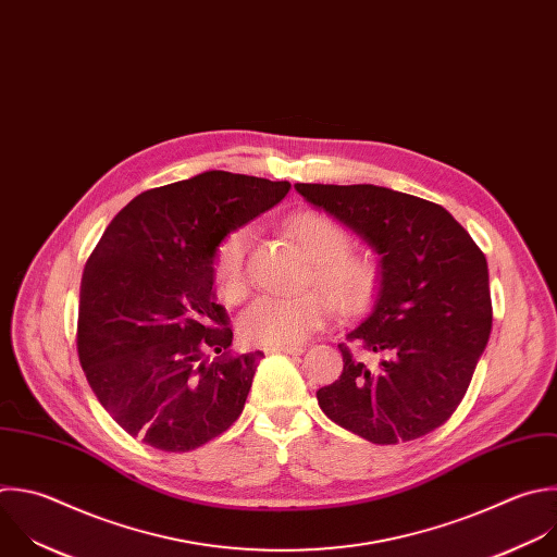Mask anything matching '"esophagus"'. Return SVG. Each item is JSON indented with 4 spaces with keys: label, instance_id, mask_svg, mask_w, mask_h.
<instances>
[{
    "label": "esophagus",
    "instance_id": "34e87169",
    "mask_svg": "<svg viewBox=\"0 0 557 557\" xmlns=\"http://www.w3.org/2000/svg\"><path fill=\"white\" fill-rule=\"evenodd\" d=\"M301 347H267V354H301Z\"/></svg>",
    "mask_w": 557,
    "mask_h": 557
}]
</instances>
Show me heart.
Here are the masks:
<instances>
[{
  "label": "heart",
  "instance_id": "1",
  "mask_svg": "<svg viewBox=\"0 0 557 557\" xmlns=\"http://www.w3.org/2000/svg\"><path fill=\"white\" fill-rule=\"evenodd\" d=\"M288 234L312 262L310 280L341 312H360L374 301L381 271L372 258L349 253L351 240L341 225L323 214L304 212L288 223ZM249 238V230H238L216 251L214 282L227 299H240L247 290ZM326 300L321 293L260 295L240 314L238 332L249 345L295 347L327 323L332 306Z\"/></svg>",
  "mask_w": 557,
  "mask_h": 557
}]
</instances>
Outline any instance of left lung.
Listing matches in <instances>:
<instances>
[{"label":"left lung","instance_id":"1","mask_svg":"<svg viewBox=\"0 0 557 557\" xmlns=\"http://www.w3.org/2000/svg\"><path fill=\"white\" fill-rule=\"evenodd\" d=\"M381 256L372 312L347 341L381 354L356 360L345 343L338 381L317 392L321 411L372 444H400L442 426L463 400L492 330L483 251L437 203L381 185L295 183Z\"/></svg>","mask_w":557,"mask_h":557}]
</instances>
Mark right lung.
Returning a JSON list of instances; mask_svg holds the SVG:
<instances>
[{"label":"right lung","instance_id":"1","mask_svg":"<svg viewBox=\"0 0 557 557\" xmlns=\"http://www.w3.org/2000/svg\"><path fill=\"white\" fill-rule=\"evenodd\" d=\"M288 190L208 170L141 193L104 230L83 271L76 345L91 392L128 435L188 453L240 418L264 354H232L214 260Z\"/></svg>","mask_w":557,"mask_h":557}]
</instances>
